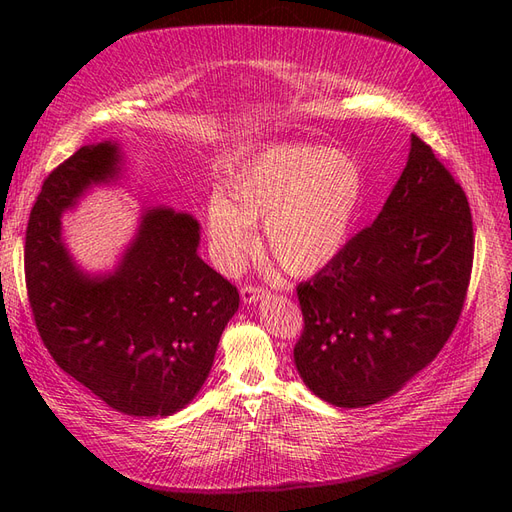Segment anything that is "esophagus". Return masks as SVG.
Instances as JSON below:
<instances>
[{
  "label": "esophagus",
  "mask_w": 512,
  "mask_h": 512,
  "mask_svg": "<svg viewBox=\"0 0 512 512\" xmlns=\"http://www.w3.org/2000/svg\"><path fill=\"white\" fill-rule=\"evenodd\" d=\"M267 294L265 286H258V284H245L241 288V299L243 303H256L258 299H262Z\"/></svg>",
  "instance_id": "34e87169"
}]
</instances>
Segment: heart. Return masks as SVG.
<instances>
[{"label":"heart","mask_w":512,"mask_h":512,"mask_svg":"<svg viewBox=\"0 0 512 512\" xmlns=\"http://www.w3.org/2000/svg\"><path fill=\"white\" fill-rule=\"evenodd\" d=\"M365 196L363 170L344 151L273 145L243 162L207 203L218 265L237 271L265 222L271 258L290 275H312L344 250Z\"/></svg>","instance_id":"1"}]
</instances>
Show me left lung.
Instances as JSON below:
<instances>
[{"instance_id": "8db88e82", "label": "left lung", "mask_w": 512, "mask_h": 512, "mask_svg": "<svg viewBox=\"0 0 512 512\" xmlns=\"http://www.w3.org/2000/svg\"><path fill=\"white\" fill-rule=\"evenodd\" d=\"M472 262L468 196L412 134L408 164L374 224L297 286L294 365L303 382L339 408L397 393L453 335Z\"/></svg>"}]
</instances>
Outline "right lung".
<instances>
[{"instance_id": "obj_1", "label": "right lung", "mask_w": 512, "mask_h": 512, "mask_svg": "<svg viewBox=\"0 0 512 512\" xmlns=\"http://www.w3.org/2000/svg\"><path fill=\"white\" fill-rule=\"evenodd\" d=\"M117 147L87 145L44 179L25 230V286L55 363L117 412L168 416L207 380L239 290L198 258V222L151 209L119 269L89 280L59 235L61 211L117 173Z\"/></svg>"}]
</instances>
